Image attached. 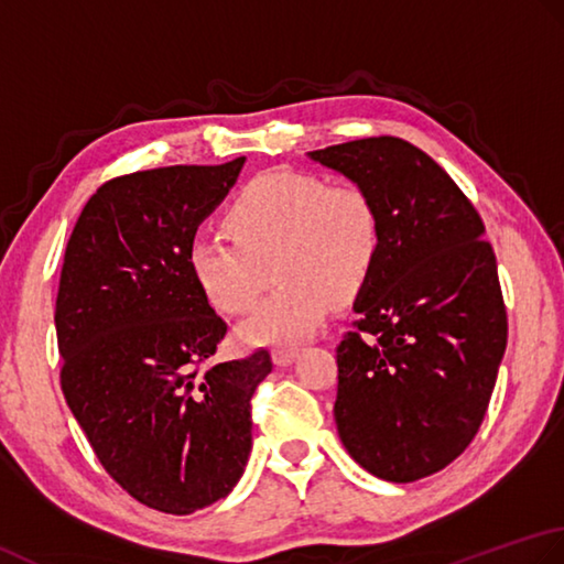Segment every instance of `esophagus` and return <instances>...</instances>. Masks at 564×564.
<instances>
[{"mask_svg": "<svg viewBox=\"0 0 564 564\" xmlns=\"http://www.w3.org/2000/svg\"><path fill=\"white\" fill-rule=\"evenodd\" d=\"M296 355H299L296 348H274L272 350V360H274V365L284 367V365H290L296 358Z\"/></svg>", "mask_w": 564, "mask_h": 564, "instance_id": "esophagus-1", "label": "esophagus"}]
</instances>
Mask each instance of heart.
<instances>
[{
  "instance_id": "1",
  "label": "heart",
  "mask_w": 564,
  "mask_h": 564,
  "mask_svg": "<svg viewBox=\"0 0 564 564\" xmlns=\"http://www.w3.org/2000/svg\"><path fill=\"white\" fill-rule=\"evenodd\" d=\"M226 228L231 238H194L187 262L202 294L231 316L258 302L272 265L280 284L238 328L250 346L312 336L333 294L362 290L382 246V221L370 194L302 172L252 180L228 206Z\"/></svg>"
}]
</instances>
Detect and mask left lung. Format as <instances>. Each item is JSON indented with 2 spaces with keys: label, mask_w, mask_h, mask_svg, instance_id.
Segmentation results:
<instances>
[{
  "label": "left lung",
  "mask_w": 564,
  "mask_h": 564,
  "mask_svg": "<svg viewBox=\"0 0 564 564\" xmlns=\"http://www.w3.org/2000/svg\"><path fill=\"white\" fill-rule=\"evenodd\" d=\"M370 194L382 246L336 348L338 435L355 463L416 481L473 443L507 350L497 256L475 204L404 138L308 153Z\"/></svg>",
  "instance_id": "8db88e82"
}]
</instances>
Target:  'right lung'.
Returning a JSON list of instances; mask_svg holds the SVG:
<instances>
[{
  "label": "right lung",
  "mask_w": 564,
  "mask_h": 564,
  "mask_svg": "<svg viewBox=\"0 0 564 564\" xmlns=\"http://www.w3.org/2000/svg\"><path fill=\"white\" fill-rule=\"evenodd\" d=\"M246 158L105 182L67 240L55 299L61 387L101 467L135 501L187 516L224 499L252 445L258 348L212 362L226 321L192 278L197 226Z\"/></svg>",
  "instance_id": "right-lung-1"
}]
</instances>
